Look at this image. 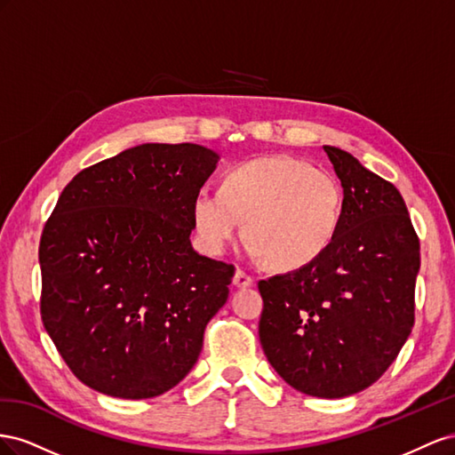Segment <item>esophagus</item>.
Here are the masks:
<instances>
[{
    "label": "esophagus",
    "instance_id": "esophagus-1",
    "mask_svg": "<svg viewBox=\"0 0 455 455\" xmlns=\"http://www.w3.org/2000/svg\"><path fill=\"white\" fill-rule=\"evenodd\" d=\"M232 283H235L236 288H251V285H253V278L248 276L243 270L238 268L236 275H235V280H232Z\"/></svg>",
    "mask_w": 455,
    "mask_h": 455
}]
</instances>
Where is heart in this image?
I'll return each mask as SVG.
<instances>
[{"instance_id":"obj_1","label":"heart","mask_w":455,"mask_h":455,"mask_svg":"<svg viewBox=\"0 0 455 455\" xmlns=\"http://www.w3.org/2000/svg\"><path fill=\"white\" fill-rule=\"evenodd\" d=\"M341 215L339 179L288 154L230 167L220 192H200L192 202L194 228L207 253H223L245 220L250 253L280 270L303 268L326 253Z\"/></svg>"}]
</instances>
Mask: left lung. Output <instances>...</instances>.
Listing matches in <instances>:
<instances>
[{
	"label": "left lung",
	"instance_id": "1",
	"mask_svg": "<svg viewBox=\"0 0 455 455\" xmlns=\"http://www.w3.org/2000/svg\"><path fill=\"white\" fill-rule=\"evenodd\" d=\"M323 150L343 187L339 230L315 263L259 282V339L295 391L343 398L378 381L408 339L419 240L395 185Z\"/></svg>",
	"mask_w": 455,
	"mask_h": 455
}]
</instances>
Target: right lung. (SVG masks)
I'll return each mask as SVG.
<instances>
[{
  "label": "right lung",
  "instance_id": "add662e5",
  "mask_svg": "<svg viewBox=\"0 0 455 455\" xmlns=\"http://www.w3.org/2000/svg\"><path fill=\"white\" fill-rule=\"evenodd\" d=\"M219 154L147 142L77 173L40 242L42 320L72 373L127 400L196 364L235 267L192 248V202Z\"/></svg>",
  "mask_w": 455,
  "mask_h": 455
}]
</instances>
